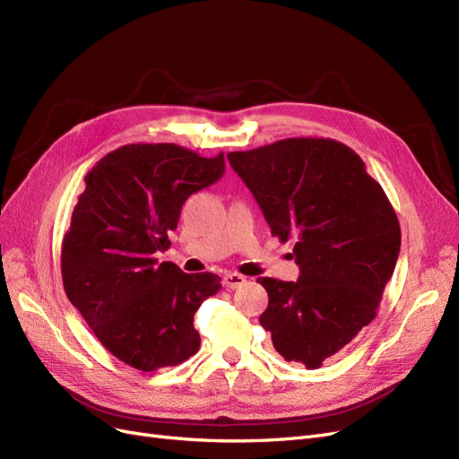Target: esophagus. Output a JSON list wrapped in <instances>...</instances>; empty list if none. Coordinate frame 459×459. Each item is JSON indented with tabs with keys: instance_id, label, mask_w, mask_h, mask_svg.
Segmentation results:
<instances>
[{
	"instance_id": "34e87169",
	"label": "esophagus",
	"mask_w": 459,
	"mask_h": 459,
	"mask_svg": "<svg viewBox=\"0 0 459 459\" xmlns=\"http://www.w3.org/2000/svg\"><path fill=\"white\" fill-rule=\"evenodd\" d=\"M245 282H247V279H245L243 275H239V273H226V275H224V287L230 289V290L243 287Z\"/></svg>"
}]
</instances>
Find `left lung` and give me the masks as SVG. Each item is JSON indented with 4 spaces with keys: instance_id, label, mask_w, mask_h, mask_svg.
Listing matches in <instances>:
<instances>
[{
    "instance_id": "left-lung-1",
    "label": "left lung",
    "mask_w": 459,
    "mask_h": 459,
    "mask_svg": "<svg viewBox=\"0 0 459 459\" xmlns=\"http://www.w3.org/2000/svg\"><path fill=\"white\" fill-rule=\"evenodd\" d=\"M228 160L272 235L296 239L298 281L258 277L270 296L260 325L284 360L319 368L376 317L399 258V218L360 157L332 138H287Z\"/></svg>"
}]
</instances>
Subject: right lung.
I'll list each match as a JSON object with an SVG mask.
<instances>
[{"label":"right lung","mask_w":459,"mask_h":459,"mask_svg":"<svg viewBox=\"0 0 459 459\" xmlns=\"http://www.w3.org/2000/svg\"><path fill=\"white\" fill-rule=\"evenodd\" d=\"M224 153L177 144H129L87 172L62 241L70 302L106 350L142 372L177 367L199 350L194 315L222 284L155 258L170 247L186 199L220 180Z\"/></svg>","instance_id":"right-lung-1"}]
</instances>
